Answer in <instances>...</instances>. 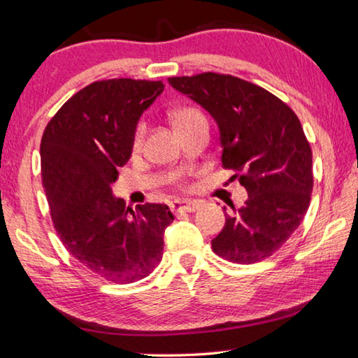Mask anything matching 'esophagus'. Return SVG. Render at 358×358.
<instances>
[{
    "label": "esophagus",
    "instance_id": "esophagus-1",
    "mask_svg": "<svg viewBox=\"0 0 358 358\" xmlns=\"http://www.w3.org/2000/svg\"><path fill=\"white\" fill-rule=\"evenodd\" d=\"M200 203L195 200H176L171 203V210L174 213H194L198 210Z\"/></svg>",
    "mask_w": 358,
    "mask_h": 358
}]
</instances>
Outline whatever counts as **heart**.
<instances>
[{
	"mask_svg": "<svg viewBox=\"0 0 358 358\" xmlns=\"http://www.w3.org/2000/svg\"><path fill=\"white\" fill-rule=\"evenodd\" d=\"M200 117H203V113L200 112V110L192 108V107L179 108L178 112L174 113V124H176V128H179V126H182L185 123L192 122V120L200 118ZM144 134H145V124L141 123L139 126H137V129L134 133V139H133L134 150H137V148L142 145V141H144Z\"/></svg>",
	"mask_w": 358,
	"mask_h": 358,
	"instance_id": "b5f03b06",
	"label": "heart"
}]
</instances>
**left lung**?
I'll use <instances>...</instances> for the list:
<instances>
[{
  "label": "left lung",
  "instance_id": "left-lung-1",
  "mask_svg": "<svg viewBox=\"0 0 358 358\" xmlns=\"http://www.w3.org/2000/svg\"><path fill=\"white\" fill-rule=\"evenodd\" d=\"M168 81L214 118L224 168L240 173L248 192L240 210L227 214L224 208L214 252L238 264L272 256L299 227L310 203L312 150L299 118L272 92L232 75L208 71Z\"/></svg>",
  "mask_w": 358,
  "mask_h": 358
}]
</instances>
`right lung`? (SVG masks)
<instances>
[{
  "mask_svg": "<svg viewBox=\"0 0 358 358\" xmlns=\"http://www.w3.org/2000/svg\"><path fill=\"white\" fill-rule=\"evenodd\" d=\"M162 81H96L70 97L41 139V178L59 238L86 268L112 283L145 278L163 256L174 221L162 203L117 198L112 184L129 160L141 115L162 94Z\"/></svg>",
  "mask_w": 358,
  "mask_h": 358,
  "instance_id": "add662e5",
  "label": "right lung"
}]
</instances>
